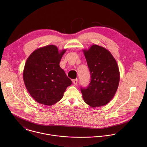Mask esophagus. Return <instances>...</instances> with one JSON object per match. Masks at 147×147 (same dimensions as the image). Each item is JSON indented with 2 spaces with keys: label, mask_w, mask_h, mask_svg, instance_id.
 I'll use <instances>...</instances> for the list:
<instances>
[{
  "label": "esophagus",
  "mask_w": 147,
  "mask_h": 147,
  "mask_svg": "<svg viewBox=\"0 0 147 147\" xmlns=\"http://www.w3.org/2000/svg\"><path fill=\"white\" fill-rule=\"evenodd\" d=\"M72 82H73L74 84H75V85H76V84H77V83H78V79H74V80H72Z\"/></svg>",
  "instance_id": "34e87169"
}]
</instances>
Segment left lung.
<instances>
[{
	"label": "left lung",
	"instance_id": "1",
	"mask_svg": "<svg viewBox=\"0 0 147 147\" xmlns=\"http://www.w3.org/2000/svg\"><path fill=\"white\" fill-rule=\"evenodd\" d=\"M91 80L86 88H81L84 101L92 107L108 104L118 88L120 74L116 60L104 47L93 45L83 50Z\"/></svg>",
	"mask_w": 147,
	"mask_h": 147
}]
</instances>
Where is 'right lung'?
Wrapping results in <instances>:
<instances>
[{
	"label": "right lung",
	"instance_id": "1",
	"mask_svg": "<svg viewBox=\"0 0 147 147\" xmlns=\"http://www.w3.org/2000/svg\"><path fill=\"white\" fill-rule=\"evenodd\" d=\"M66 50L59 51L55 45H47L34 50L26 59L23 80L28 92L37 102L47 106L56 104L72 84L59 66Z\"/></svg>",
	"mask_w": 147,
	"mask_h": 147
}]
</instances>
